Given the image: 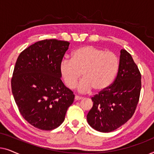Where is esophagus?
Listing matches in <instances>:
<instances>
[{"mask_svg":"<svg viewBox=\"0 0 154 154\" xmlns=\"http://www.w3.org/2000/svg\"><path fill=\"white\" fill-rule=\"evenodd\" d=\"M83 97H80V96H78V95H75V100L77 101V100H81L83 99Z\"/></svg>","mask_w":154,"mask_h":154,"instance_id":"34e87169","label":"esophagus"}]
</instances>
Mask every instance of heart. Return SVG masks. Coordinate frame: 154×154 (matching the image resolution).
Returning a JSON list of instances; mask_svg holds the SVG:
<instances>
[{
    "instance_id": "obj_1",
    "label": "heart",
    "mask_w": 154,
    "mask_h": 154,
    "mask_svg": "<svg viewBox=\"0 0 154 154\" xmlns=\"http://www.w3.org/2000/svg\"><path fill=\"white\" fill-rule=\"evenodd\" d=\"M119 66V58L114 52L85 45L75 50L71 60L61 61L60 72L69 88L75 87L82 74L83 79L78 85L79 91L86 92L93 88L99 92L111 85Z\"/></svg>"
}]
</instances>
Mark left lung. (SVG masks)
Instances as JSON below:
<instances>
[{"label":"left lung","instance_id":"1","mask_svg":"<svg viewBox=\"0 0 154 154\" xmlns=\"http://www.w3.org/2000/svg\"><path fill=\"white\" fill-rule=\"evenodd\" d=\"M141 78L131 54L122 49L115 81L92 97L93 106L87 115L88 124L97 131L109 132L131 119L140 100Z\"/></svg>","mask_w":154,"mask_h":154}]
</instances>
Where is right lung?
Wrapping results in <instances>:
<instances>
[{"instance_id": "obj_1", "label": "right lung", "mask_w": 154, "mask_h": 154, "mask_svg": "<svg viewBox=\"0 0 154 154\" xmlns=\"http://www.w3.org/2000/svg\"><path fill=\"white\" fill-rule=\"evenodd\" d=\"M69 44L57 39L38 41L23 50L17 60L11 79L12 94L23 118L38 129L59 127L74 100L60 72Z\"/></svg>"}]
</instances>
